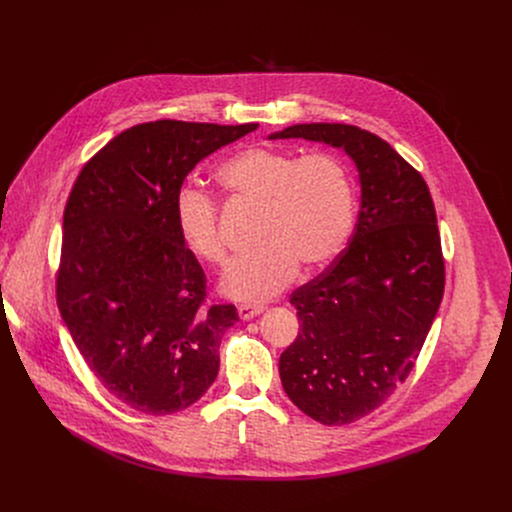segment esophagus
<instances>
[{"instance_id": "esophagus-1", "label": "esophagus", "mask_w": 512, "mask_h": 512, "mask_svg": "<svg viewBox=\"0 0 512 512\" xmlns=\"http://www.w3.org/2000/svg\"><path fill=\"white\" fill-rule=\"evenodd\" d=\"M265 308L261 304H241L239 306V318L241 320H251L255 316H259Z\"/></svg>"}]
</instances>
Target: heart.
<instances>
[{
	"label": "heart",
	"mask_w": 512,
	"mask_h": 512,
	"mask_svg": "<svg viewBox=\"0 0 512 512\" xmlns=\"http://www.w3.org/2000/svg\"><path fill=\"white\" fill-rule=\"evenodd\" d=\"M237 200L261 208V249L223 275V294L237 302L269 300L294 281L300 267L320 269L344 249L356 218V190L348 166L330 152L253 145L216 172ZM174 223L184 247L204 263L229 259L218 202L192 186L174 196Z\"/></svg>",
	"instance_id": "heart-1"
}]
</instances>
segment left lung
Segmentation results:
<instances>
[{
  "mask_svg": "<svg viewBox=\"0 0 512 512\" xmlns=\"http://www.w3.org/2000/svg\"><path fill=\"white\" fill-rule=\"evenodd\" d=\"M342 148L360 178L350 245L289 296L300 332L279 356L283 391L324 425L381 407L405 383L442 304L446 263L423 176L379 135L344 123H302L269 139Z\"/></svg>",
  "mask_w": 512,
  "mask_h": 512,
  "instance_id": "left-lung-1",
  "label": "left lung"
}]
</instances>
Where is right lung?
Returning <instances> with one entry per match:
<instances>
[{"label":"right lung","instance_id":"right-lung-1","mask_svg":"<svg viewBox=\"0 0 512 512\" xmlns=\"http://www.w3.org/2000/svg\"><path fill=\"white\" fill-rule=\"evenodd\" d=\"M257 123H139L101 148L72 186L56 271L60 316L97 381L127 407L170 415L218 375V346L239 320L206 304V275L174 223L192 168Z\"/></svg>","mask_w":512,"mask_h":512}]
</instances>
